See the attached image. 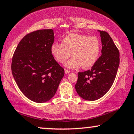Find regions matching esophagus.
<instances>
[{"label": "esophagus", "mask_w": 134, "mask_h": 134, "mask_svg": "<svg viewBox=\"0 0 134 134\" xmlns=\"http://www.w3.org/2000/svg\"><path fill=\"white\" fill-rule=\"evenodd\" d=\"M65 72L66 74H69V72H70V71L68 70V69H65Z\"/></svg>", "instance_id": "1"}]
</instances>
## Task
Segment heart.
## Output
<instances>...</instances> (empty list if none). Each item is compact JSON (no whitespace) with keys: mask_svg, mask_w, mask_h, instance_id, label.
Instances as JSON below:
<instances>
[{"mask_svg":"<svg viewBox=\"0 0 134 134\" xmlns=\"http://www.w3.org/2000/svg\"><path fill=\"white\" fill-rule=\"evenodd\" d=\"M101 45L98 38L84 34L70 33L62 39V44L53 43L50 52L57 62L63 63L71 55L70 60L65 66L77 69L82 66L83 68L92 67L98 60Z\"/></svg>","mask_w":134,"mask_h":134,"instance_id":"heart-1","label":"heart"}]
</instances>
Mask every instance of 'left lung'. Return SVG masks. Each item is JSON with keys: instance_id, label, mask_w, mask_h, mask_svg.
<instances>
[{"instance_id": "8db88e82", "label": "left lung", "mask_w": 134, "mask_h": 134, "mask_svg": "<svg viewBox=\"0 0 134 134\" xmlns=\"http://www.w3.org/2000/svg\"><path fill=\"white\" fill-rule=\"evenodd\" d=\"M102 55L91 69L78 72L76 90L81 98L94 101L105 95L112 86L119 65V52L105 31H99Z\"/></svg>"}]
</instances>
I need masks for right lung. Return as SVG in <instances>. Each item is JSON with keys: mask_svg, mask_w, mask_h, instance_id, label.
Listing matches in <instances>:
<instances>
[{"mask_svg": "<svg viewBox=\"0 0 134 134\" xmlns=\"http://www.w3.org/2000/svg\"><path fill=\"white\" fill-rule=\"evenodd\" d=\"M53 29H41L26 35L12 58L13 78L25 96L44 103L54 96L65 71L52 56Z\"/></svg>", "mask_w": 134, "mask_h": 134, "instance_id": "right-lung-1", "label": "right lung"}]
</instances>
